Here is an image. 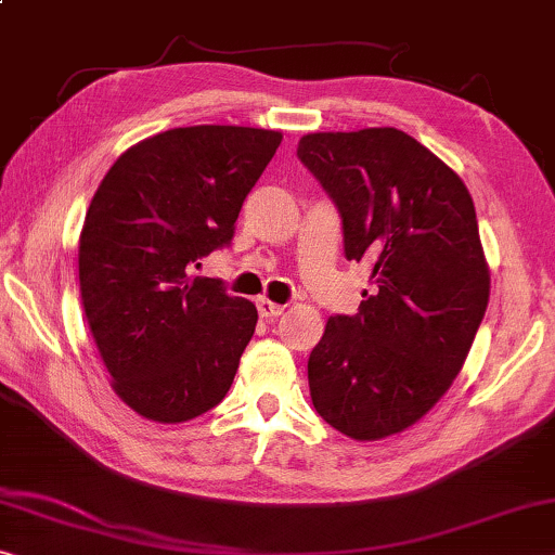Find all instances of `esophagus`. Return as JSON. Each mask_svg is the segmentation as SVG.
<instances>
[{
	"label": "esophagus",
	"instance_id": "obj_1",
	"mask_svg": "<svg viewBox=\"0 0 555 555\" xmlns=\"http://www.w3.org/2000/svg\"><path fill=\"white\" fill-rule=\"evenodd\" d=\"M258 312L262 314V318H278V314L285 312V305L272 302V300H268V297H260V300H258Z\"/></svg>",
	"mask_w": 555,
	"mask_h": 555
}]
</instances>
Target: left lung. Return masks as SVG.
I'll use <instances>...</instances> for the list:
<instances>
[{
  "label": "left lung",
  "mask_w": 555,
  "mask_h": 555,
  "mask_svg": "<svg viewBox=\"0 0 555 555\" xmlns=\"http://www.w3.org/2000/svg\"><path fill=\"white\" fill-rule=\"evenodd\" d=\"M297 156L335 201L345 258L372 266L360 312L327 320L307 362L318 414L357 441L409 429L462 372L489 305L474 201L399 129L307 133Z\"/></svg>",
  "instance_id": "obj_1"
}]
</instances>
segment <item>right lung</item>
I'll return each instance as SVG.
<instances>
[{
    "instance_id": "1",
    "label": "right lung",
    "mask_w": 555,
    "mask_h": 555,
    "mask_svg": "<svg viewBox=\"0 0 555 555\" xmlns=\"http://www.w3.org/2000/svg\"><path fill=\"white\" fill-rule=\"evenodd\" d=\"M280 141L250 126L170 129L124 151L93 193L81 305L111 387L143 420H195L233 385L258 310L191 272L233 241Z\"/></svg>"
}]
</instances>
